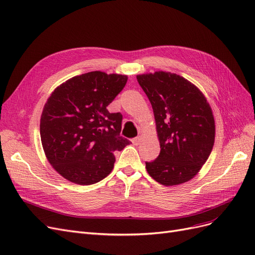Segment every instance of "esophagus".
Returning a JSON list of instances; mask_svg holds the SVG:
<instances>
[{"instance_id": "34e87169", "label": "esophagus", "mask_w": 255, "mask_h": 255, "mask_svg": "<svg viewBox=\"0 0 255 255\" xmlns=\"http://www.w3.org/2000/svg\"><path fill=\"white\" fill-rule=\"evenodd\" d=\"M142 136H136V137H134V138H132L131 139V142L133 143V145H138L139 143H141V141H142Z\"/></svg>"}]
</instances>
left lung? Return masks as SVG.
<instances>
[{
	"label": "left lung",
	"mask_w": 255,
	"mask_h": 255,
	"mask_svg": "<svg viewBox=\"0 0 255 255\" xmlns=\"http://www.w3.org/2000/svg\"><path fill=\"white\" fill-rule=\"evenodd\" d=\"M136 79L152 106L161 148L157 159L146 162L147 172L165 186L190 181L215 142V120L207 97L175 73L139 74Z\"/></svg>",
	"instance_id": "left-lung-1"
}]
</instances>
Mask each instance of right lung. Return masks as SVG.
<instances>
[{
    "label": "right lung",
    "mask_w": 255,
    "mask_h": 255,
    "mask_svg": "<svg viewBox=\"0 0 255 255\" xmlns=\"http://www.w3.org/2000/svg\"><path fill=\"white\" fill-rule=\"evenodd\" d=\"M128 76L93 71L74 76L52 92L40 119L44 154L60 176L79 185L101 181L113 169L114 152L131 142L120 135L123 116L107 106Z\"/></svg>",
    "instance_id": "right-lung-1"
}]
</instances>
